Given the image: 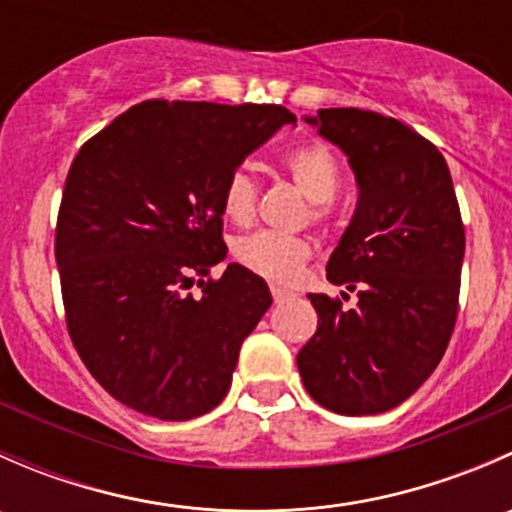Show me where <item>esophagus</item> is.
I'll return each instance as SVG.
<instances>
[{"mask_svg":"<svg viewBox=\"0 0 512 512\" xmlns=\"http://www.w3.org/2000/svg\"><path fill=\"white\" fill-rule=\"evenodd\" d=\"M272 299H275V304H282L285 299H289V292H285L282 287H272Z\"/></svg>","mask_w":512,"mask_h":512,"instance_id":"1","label":"esophagus"}]
</instances>
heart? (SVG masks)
I'll list each match as a JSON object with an SVG mask.
<instances>
[{
  "instance_id": "obj_1",
  "label": "heart",
  "mask_w": 512,
  "mask_h": 512,
  "mask_svg": "<svg viewBox=\"0 0 512 512\" xmlns=\"http://www.w3.org/2000/svg\"><path fill=\"white\" fill-rule=\"evenodd\" d=\"M282 165H285L287 175L297 185L299 193L312 200L309 203V220L314 225L327 223L329 203L337 195L339 180H342L337 156L324 143L307 141L294 146L282 158ZM257 198H260V185L245 165L227 175L223 185V213L230 223H250L255 218ZM309 252H312V247L304 237L280 235V232L270 230L252 232V235L237 237L232 242V257H235L237 265H242L252 275L277 282V285H287L299 275L304 262L309 260Z\"/></svg>"
}]
</instances>
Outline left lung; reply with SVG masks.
<instances>
[{"label":"left lung","mask_w":512,"mask_h":512,"mask_svg":"<svg viewBox=\"0 0 512 512\" xmlns=\"http://www.w3.org/2000/svg\"><path fill=\"white\" fill-rule=\"evenodd\" d=\"M349 156L359 203L327 280L359 302L309 294L317 332L297 354L304 389L334 414L394 409L431 376L451 342L466 252L446 158L414 128L361 108L307 118ZM342 297L349 294L342 292Z\"/></svg>","instance_id":"8db88e82"}]
</instances>
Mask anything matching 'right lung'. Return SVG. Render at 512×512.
Listing matches in <instances>:
<instances>
[{
	"instance_id": "right-lung-1",
	"label": "right lung",
	"mask_w": 512,
	"mask_h": 512,
	"mask_svg": "<svg viewBox=\"0 0 512 512\" xmlns=\"http://www.w3.org/2000/svg\"><path fill=\"white\" fill-rule=\"evenodd\" d=\"M294 121L272 103L153 98L76 153L54 240L66 327L91 376L138 414L188 421L225 399L272 294L235 262L210 277L227 255L223 185Z\"/></svg>"
}]
</instances>
